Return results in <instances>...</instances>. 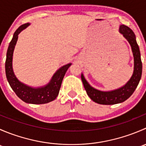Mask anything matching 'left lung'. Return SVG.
Segmentation results:
<instances>
[{
	"instance_id": "obj_1",
	"label": "left lung",
	"mask_w": 146,
	"mask_h": 146,
	"mask_svg": "<svg viewBox=\"0 0 146 146\" xmlns=\"http://www.w3.org/2000/svg\"><path fill=\"white\" fill-rule=\"evenodd\" d=\"M119 32L129 42L131 46L134 59V70L130 80L121 88L111 91H101L92 88L81 74V79L87 94L92 100L100 104H115L123 102L130 98L139 83L142 75V62L139 47L136 42V36L132 29L124 25L119 27Z\"/></svg>"
}]
</instances>
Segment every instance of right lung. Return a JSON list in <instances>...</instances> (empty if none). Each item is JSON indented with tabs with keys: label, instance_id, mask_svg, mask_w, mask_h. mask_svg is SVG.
<instances>
[{
	"label": "right lung",
	"instance_id": "obj_1",
	"mask_svg": "<svg viewBox=\"0 0 146 146\" xmlns=\"http://www.w3.org/2000/svg\"><path fill=\"white\" fill-rule=\"evenodd\" d=\"M29 25V23L24 24L17 28L10 42L6 54L5 61V74L13 90L20 99L26 103L35 104H46L54 100L58 96L62 80L66 72L71 64H68L60 68L53 76L47 85L40 88H32L21 82L15 76L13 69V55L15 46L18 39V35Z\"/></svg>",
	"mask_w": 146,
	"mask_h": 146
}]
</instances>
